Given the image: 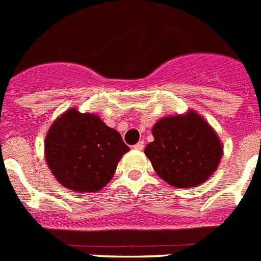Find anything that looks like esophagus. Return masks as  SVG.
<instances>
[{
	"label": "esophagus",
	"mask_w": 261,
	"mask_h": 261,
	"mask_svg": "<svg viewBox=\"0 0 261 261\" xmlns=\"http://www.w3.org/2000/svg\"><path fill=\"white\" fill-rule=\"evenodd\" d=\"M134 149H136V151H142V149H144V142L140 140L139 143H136V144L134 145Z\"/></svg>",
	"instance_id": "34e87169"
}]
</instances>
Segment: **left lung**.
Returning a JSON list of instances; mask_svg holds the SVG:
<instances>
[{"label":"left lung","instance_id":"obj_1","mask_svg":"<svg viewBox=\"0 0 261 261\" xmlns=\"http://www.w3.org/2000/svg\"><path fill=\"white\" fill-rule=\"evenodd\" d=\"M152 135L154 140L145 147V156L159 177L178 189L205 182L222 157L218 135L194 110L160 119Z\"/></svg>","mask_w":261,"mask_h":261}]
</instances>
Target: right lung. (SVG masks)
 Returning <instances> with one entry per match:
<instances>
[{"mask_svg": "<svg viewBox=\"0 0 261 261\" xmlns=\"http://www.w3.org/2000/svg\"><path fill=\"white\" fill-rule=\"evenodd\" d=\"M130 148L118 131L97 114L71 108L61 114L45 138V160L51 174L66 189L96 192L113 178Z\"/></svg>", "mask_w": 261, "mask_h": 261, "instance_id": "add662e5", "label": "right lung"}]
</instances>
